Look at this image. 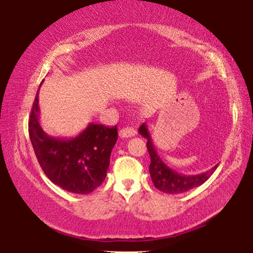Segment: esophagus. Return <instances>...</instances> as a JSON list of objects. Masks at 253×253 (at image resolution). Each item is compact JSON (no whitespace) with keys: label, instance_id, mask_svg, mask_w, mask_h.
Instances as JSON below:
<instances>
[{"label":"esophagus","instance_id":"obj_1","mask_svg":"<svg viewBox=\"0 0 253 253\" xmlns=\"http://www.w3.org/2000/svg\"><path fill=\"white\" fill-rule=\"evenodd\" d=\"M137 133L136 129H133V127H123V129L120 130V136L122 137V138H129V137H132L135 136Z\"/></svg>","mask_w":253,"mask_h":253}]
</instances>
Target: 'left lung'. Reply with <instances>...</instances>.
Returning a JSON list of instances; mask_svg holds the SVG:
<instances>
[{
    "label": "left lung",
    "instance_id": "left-lung-1",
    "mask_svg": "<svg viewBox=\"0 0 253 253\" xmlns=\"http://www.w3.org/2000/svg\"><path fill=\"white\" fill-rule=\"evenodd\" d=\"M138 132L148 139L146 148H148L149 155H150L151 158L149 171H150V176L155 188L162 192L170 193V195H177V193H183L193 188H197V186L202 185L203 183L207 182L211 177V174L214 172V170L217 169L218 165H214L212 169L199 174L188 176V174L178 173L177 171H174L168 167L163 162V160L160 157V155L157 154V151H156L155 146L151 142V137L149 135L148 127H146L144 123L139 126Z\"/></svg>",
    "mask_w": 253,
    "mask_h": 253
}]
</instances>
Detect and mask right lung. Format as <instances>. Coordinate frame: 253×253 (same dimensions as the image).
Segmentation results:
<instances>
[{
  "instance_id": "right-lung-1",
  "label": "right lung",
  "mask_w": 253,
  "mask_h": 253,
  "mask_svg": "<svg viewBox=\"0 0 253 253\" xmlns=\"http://www.w3.org/2000/svg\"><path fill=\"white\" fill-rule=\"evenodd\" d=\"M39 91L29 117V137L45 176L65 191L88 195L103 183L117 141V126L90 123L74 138L48 135L39 121Z\"/></svg>"
}]
</instances>
